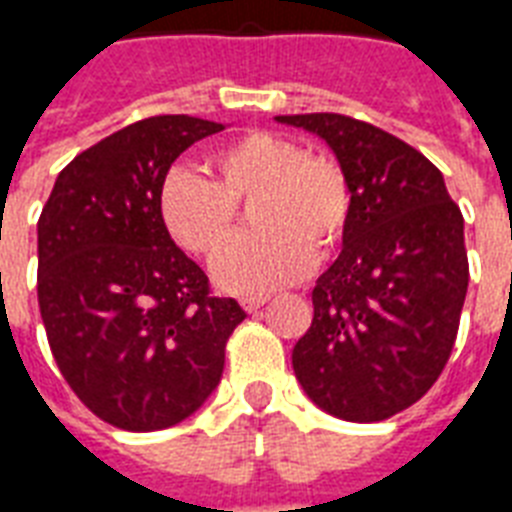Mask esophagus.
Returning a JSON list of instances; mask_svg holds the SVG:
<instances>
[{"label": "esophagus", "mask_w": 512, "mask_h": 512, "mask_svg": "<svg viewBox=\"0 0 512 512\" xmlns=\"http://www.w3.org/2000/svg\"><path fill=\"white\" fill-rule=\"evenodd\" d=\"M267 301H269V296H245V299H240V304H243L245 312H256V310H261Z\"/></svg>", "instance_id": "34e87169"}]
</instances>
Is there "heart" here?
<instances>
[{"label": "heart", "mask_w": 512, "mask_h": 512, "mask_svg": "<svg viewBox=\"0 0 512 512\" xmlns=\"http://www.w3.org/2000/svg\"><path fill=\"white\" fill-rule=\"evenodd\" d=\"M208 173L173 168L162 178L160 221L170 240L192 256L211 259L237 229V202H253L259 232L237 240L213 277L229 293H267L299 280L310 261L342 245L352 216V189L328 157L307 154L288 136L251 130L208 157Z\"/></svg>", "instance_id": "1"}]
</instances>
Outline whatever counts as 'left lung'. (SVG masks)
<instances>
[{
	"label": "left lung",
	"mask_w": 512,
	"mask_h": 512,
	"mask_svg": "<svg viewBox=\"0 0 512 512\" xmlns=\"http://www.w3.org/2000/svg\"><path fill=\"white\" fill-rule=\"evenodd\" d=\"M331 146L350 181L342 253L312 291L293 371L315 406L382 422L441 376L465 304V219L441 170L414 146L344 114H283Z\"/></svg>",
	"instance_id": "1"
}]
</instances>
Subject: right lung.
<instances>
[{"mask_svg": "<svg viewBox=\"0 0 512 512\" xmlns=\"http://www.w3.org/2000/svg\"><path fill=\"white\" fill-rule=\"evenodd\" d=\"M221 122L162 114L133 122L58 173L37 224V296L63 379L95 417L165 430L208 400L243 307L160 221L162 178Z\"/></svg>", "mask_w": 512, "mask_h": 512, "instance_id": "1", "label": "right lung"}]
</instances>
